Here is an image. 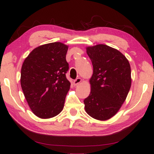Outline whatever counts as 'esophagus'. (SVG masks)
Instances as JSON below:
<instances>
[{
	"label": "esophagus",
	"mask_w": 154,
	"mask_h": 154,
	"mask_svg": "<svg viewBox=\"0 0 154 154\" xmlns=\"http://www.w3.org/2000/svg\"><path fill=\"white\" fill-rule=\"evenodd\" d=\"M82 79L81 78H77L75 81L73 82V85L75 86L78 85L82 82Z\"/></svg>",
	"instance_id": "34e87169"
}]
</instances>
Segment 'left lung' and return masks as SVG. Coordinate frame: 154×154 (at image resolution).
Instances as JSON below:
<instances>
[{
  "mask_svg": "<svg viewBox=\"0 0 154 154\" xmlns=\"http://www.w3.org/2000/svg\"><path fill=\"white\" fill-rule=\"evenodd\" d=\"M93 65L91 91L85 111L98 120L113 117L125 101L132 84L130 63L121 52L104 44L86 48Z\"/></svg>",
  "mask_w": 154,
  "mask_h": 154,
  "instance_id": "8db88e82",
  "label": "left lung"
}]
</instances>
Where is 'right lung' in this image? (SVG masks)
Listing matches in <instances>:
<instances>
[{"mask_svg":"<svg viewBox=\"0 0 154 154\" xmlns=\"http://www.w3.org/2000/svg\"><path fill=\"white\" fill-rule=\"evenodd\" d=\"M68 46L61 42L44 44L34 48L24 60L20 84L30 109L42 119L56 116L64 107L70 88L65 73Z\"/></svg>","mask_w":154,"mask_h":154,"instance_id":"add662e5","label":"right lung"}]
</instances>
